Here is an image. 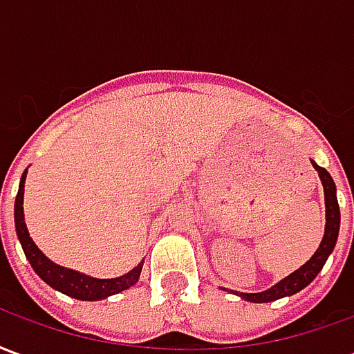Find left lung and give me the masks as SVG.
<instances>
[{
    "instance_id": "8db88e82",
    "label": "left lung",
    "mask_w": 354,
    "mask_h": 354,
    "mask_svg": "<svg viewBox=\"0 0 354 354\" xmlns=\"http://www.w3.org/2000/svg\"><path fill=\"white\" fill-rule=\"evenodd\" d=\"M313 169L319 172L320 182L324 187V205H326V227H324V237L322 243L317 248V252L313 254L311 260L304 263V266L296 269L294 273L288 274L286 279L279 281L271 288L263 290V292H256V294H245V292H239L237 296H241L246 301H252V304H269L274 299H281V297L292 296L299 290H304L313 279L320 273V269L326 263L328 256L332 254L337 241V233H339V205H337V197H335V184L330 172L326 169L319 167L317 162L311 161Z\"/></svg>"
}]
</instances>
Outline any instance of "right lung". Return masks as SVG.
Masks as SVG:
<instances>
[{"mask_svg": "<svg viewBox=\"0 0 354 354\" xmlns=\"http://www.w3.org/2000/svg\"><path fill=\"white\" fill-rule=\"evenodd\" d=\"M26 172L28 170H24V174L20 178L19 193H17V201H15V227H17V235H19L22 250L26 254L30 266L34 267L35 273L39 274V279L47 282L55 290H58V292L66 294V296L83 299V301H98V299L113 296V294H119V292L134 286L140 279L144 261H140L132 271H129L127 274H121L117 279H94V277L83 274L80 271L57 266L55 261H50L35 246V243L30 237V233H28L26 222H24V207H22V203H24Z\"/></svg>", "mask_w": 354, "mask_h": 354, "instance_id": "1", "label": "right lung"}]
</instances>
